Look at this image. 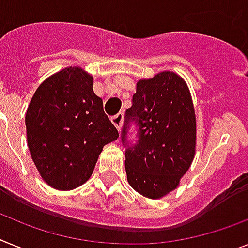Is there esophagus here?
Listing matches in <instances>:
<instances>
[{"mask_svg":"<svg viewBox=\"0 0 248 248\" xmlns=\"http://www.w3.org/2000/svg\"><path fill=\"white\" fill-rule=\"evenodd\" d=\"M111 122H112V124L116 126V129H118V130H120V129H122V124H123V112H118L116 115L111 116Z\"/></svg>","mask_w":248,"mask_h":248,"instance_id":"1","label":"esophagus"}]
</instances>
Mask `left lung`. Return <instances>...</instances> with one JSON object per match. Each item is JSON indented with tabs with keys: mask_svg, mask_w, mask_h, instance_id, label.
Listing matches in <instances>:
<instances>
[{
	"mask_svg": "<svg viewBox=\"0 0 248 248\" xmlns=\"http://www.w3.org/2000/svg\"><path fill=\"white\" fill-rule=\"evenodd\" d=\"M122 130L129 185L149 199L175 190L195 155L196 120L189 87L170 71L137 82L132 106ZM137 125L136 143L127 140L130 124Z\"/></svg>",
	"mask_w": 248,
	"mask_h": 248,
	"instance_id": "1",
	"label": "left lung"
}]
</instances>
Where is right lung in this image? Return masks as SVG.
I'll use <instances>...</instances> for the list:
<instances>
[{"instance_id":"right-lung-1","label":"right lung","mask_w":248,"mask_h":248,"mask_svg":"<svg viewBox=\"0 0 248 248\" xmlns=\"http://www.w3.org/2000/svg\"><path fill=\"white\" fill-rule=\"evenodd\" d=\"M92 83L82 68L68 67L48 77L29 104V151L42 179L57 190L85 184L102 147L119 137Z\"/></svg>"}]
</instances>
